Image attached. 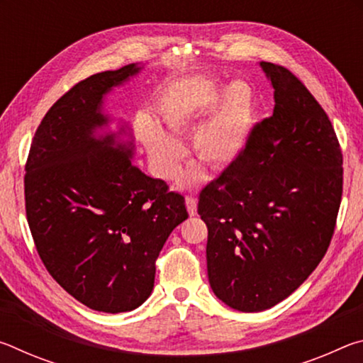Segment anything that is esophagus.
<instances>
[{
    "instance_id": "34e87169",
    "label": "esophagus",
    "mask_w": 363,
    "mask_h": 363,
    "mask_svg": "<svg viewBox=\"0 0 363 363\" xmlns=\"http://www.w3.org/2000/svg\"><path fill=\"white\" fill-rule=\"evenodd\" d=\"M186 206H187V211H189L190 216H195V214H196V200L194 199L192 195L186 196Z\"/></svg>"
}]
</instances>
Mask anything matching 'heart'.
I'll return each mask as SVG.
<instances>
[{
    "label": "heart",
    "mask_w": 363,
    "mask_h": 363,
    "mask_svg": "<svg viewBox=\"0 0 363 363\" xmlns=\"http://www.w3.org/2000/svg\"><path fill=\"white\" fill-rule=\"evenodd\" d=\"M216 91L206 88L173 102L163 115L164 125L174 133L192 130L205 110L216 101ZM251 125L253 104L250 91L243 84L232 86L223 106L195 131L192 139L194 153L213 168H224L243 152ZM147 149L160 176L169 181L176 179L186 157L184 145L167 134L150 131L147 136ZM199 176L196 169L189 171L186 182L192 184L199 179Z\"/></svg>",
    "instance_id": "1"
}]
</instances>
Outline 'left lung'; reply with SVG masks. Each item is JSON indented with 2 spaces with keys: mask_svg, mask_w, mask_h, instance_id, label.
Returning a JSON list of instances; mask_svg holds the SVG:
<instances>
[{
  "mask_svg": "<svg viewBox=\"0 0 363 363\" xmlns=\"http://www.w3.org/2000/svg\"><path fill=\"white\" fill-rule=\"evenodd\" d=\"M275 107L256 123L237 160L201 189L208 280L242 312L290 296L327 253L342 195V152L333 125L288 69L261 62Z\"/></svg>",
  "mask_w": 363,
  "mask_h": 363,
  "instance_id": "obj_1",
  "label": "left lung"
}]
</instances>
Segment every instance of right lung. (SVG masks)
I'll list each match as a JSON object with an SVG mask.
<instances>
[{
    "label": "right lung",
    "mask_w": 363,
    "mask_h": 363,
    "mask_svg": "<svg viewBox=\"0 0 363 363\" xmlns=\"http://www.w3.org/2000/svg\"><path fill=\"white\" fill-rule=\"evenodd\" d=\"M134 64L78 82L48 110L30 145L26 213L36 251L52 279L89 309L126 312L150 296L155 262L186 200L133 167L107 123L102 96L136 73Z\"/></svg>",
    "instance_id": "1"
}]
</instances>
